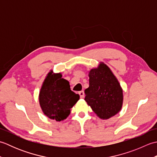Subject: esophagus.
Wrapping results in <instances>:
<instances>
[{
	"label": "esophagus",
	"mask_w": 157,
	"mask_h": 157,
	"mask_svg": "<svg viewBox=\"0 0 157 157\" xmlns=\"http://www.w3.org/2000/svg\"><path fill=\"white\" fill-rule=\"evenodd\" d=\"M79 93V96H80V98H83L84 97V91H80V92H78Z\"/></svg>",
	"instance_id": "esophagus-1"
}]
</instances>
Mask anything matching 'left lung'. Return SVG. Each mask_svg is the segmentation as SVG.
I'll use <instances>...</instances> for the list:
<instances>
[{
	"label": "left lung",
	"mask_w": 157,
	"mask_h": 157,
	"mask_svg": "<svg viewBox=\"0 0 157 157\" xmlns=\"http://www.w3.org/2000/svg\"><path fill=\"white\" fill-rule=\"evenodd\" d=\"M89 87L84 100L99 118L108 119L121 111L123 90L111 70L104 63L89 71Z\"/></svg>",
	"instance_id": "8db88e82"
}]
</instances>
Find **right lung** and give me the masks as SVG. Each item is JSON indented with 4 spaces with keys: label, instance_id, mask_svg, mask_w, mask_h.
Instances as JSON below:
<instances>
[{
    "label": "right lung",
    "instance_id": "add662e5",
    "mask_svg": "<svg viewBox=\"0 0 157 157\" xmlns=\"http://www.w3.org/2000/svg\"><path fill=\"white\" fill-rule=\"evenodd\" d=\"M79 99L71 91L69 83L62 78L61 73L50 71L46 77L39 94V102L44 114L48 118L61 121L71 113V109Z\"/></svg>",
    "mask_w": 157,
    "mask_h": 157
}]
</instances>
